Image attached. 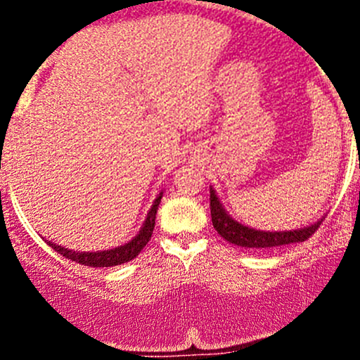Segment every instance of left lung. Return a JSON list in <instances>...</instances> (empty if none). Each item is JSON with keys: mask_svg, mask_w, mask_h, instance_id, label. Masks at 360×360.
I'll return each mask as SVG.
<instances>
[{"mask_svg": "<svg viewBox=\"0 0 360 360\" xmlns=\"http://www.w3.org/2000/svg\"><path fill=\"white\" fill-rule=\"evenodd\" d=\"M210 216H212L214 228H216V231L224 240L245 249H270L278 248V245L294 244V242H304L317 231V228L324 221V217H322L317 223L289 231L256 230V228L245 226V224L235 221L226 212V209H224V205L221 203L212 186H210Z\"/></svg>", "mask_w": 360, "mask_h": 360, "instance_id": "left-lung-1", "label": "left lung"}]
</instances>
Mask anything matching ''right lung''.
<instances>
[{"instance_id":"add662e5","label":"right lung","mask_w":360,"mask_h":360,"mask_svg":"<svg viewBox=\"0 0 360 360\" xmlns=\"http://www.w3.org/2000/svg\"><path fill=\"white\" fill-rule=\"evenodd\" d=\"M162 197H163V191H160L158 197L155 198L153 205H151L150 212H148L146 219H144L143 226H141L139 233H137L132 240H129L123 245H118V248H112L108 250H96V252H79V250L66 249L59 244H53V242H49V240L45 242L53 250H57L60 256L68 257V259L75 261V263L85 264V266L103 268V266H116V264H123L127 263V261L134 259L141 250L146 248L148 242H150L151 235H153L155 219H157V210H158Z\"/></svg>"}]
</instances>
